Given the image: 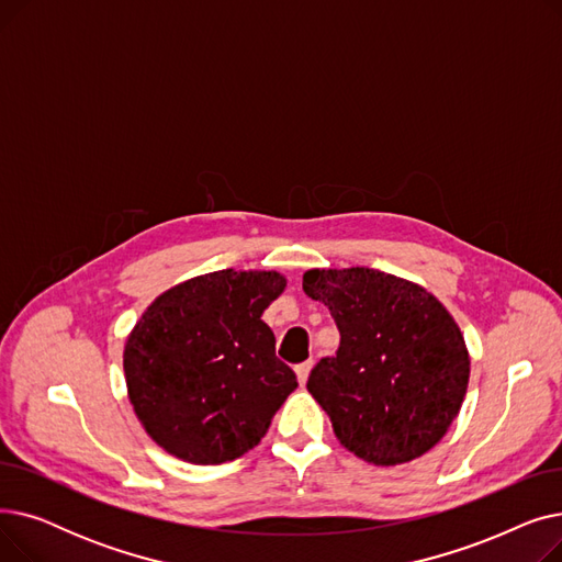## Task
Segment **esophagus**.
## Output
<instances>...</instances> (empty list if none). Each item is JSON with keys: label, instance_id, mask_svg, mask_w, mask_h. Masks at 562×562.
I'll use <instances>...</instances> for the list:
<instances>
[{"label": "esophagus", "instance_id": "1", "mask_svg": "<svg viewBox=\"0 0 562 562\" xmlns=\"http://www.w3.org/2000/svg\"><path fill=\"white\" fill-rule=\"evenodd\" d=\"M310 369H312V360H307V362H303V364H299V367H296V378H299L301 385H305V382H307V378H310Z\"/></svg>", "mask_w": 562, "mask_h": 562}]
</instances>
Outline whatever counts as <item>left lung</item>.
<instances>
[{"mask_svg": "<svg viewBox=\"0 0 562 562\" xmlns=\"http://www.w3.org/2000/svg\"><path fill=\"white\" fill-rule=\"evenodd\" d=\"M303 291L339 328L307 390L350 453L394 467L447 435L469 385V350L456 318L422 284L367 266L312 269Z\"/></svg>", "mask_w": 562, "mask_h": 562, "instance_id": "left-lung-1", "label": "left lung"}]
</instances>
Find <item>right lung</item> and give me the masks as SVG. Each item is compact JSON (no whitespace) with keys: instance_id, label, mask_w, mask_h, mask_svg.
Wrapping results in <instances>:
<instances>
[{"instance_id":"add662e5","label":"right lung","mask_w":562,"mask_h":562,"mask_svg":"<svg viewBox=\"0 0 562 562\" xmlns=\"http://www.w3.org/2000/svg\"><path fill=\"white\" fill-rule=\"evenodd\" d=\"M278 271H214L157 296L125 341L127 396L157 445L191 464L241 458L271 426L296 373L261 321Z\"/></svg>"}]
</instances>
